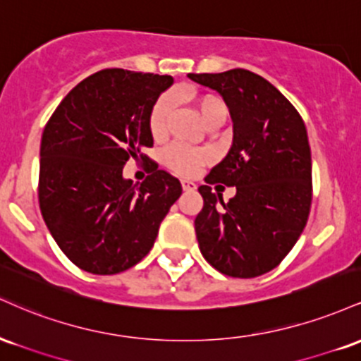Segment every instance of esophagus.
<instances>
[{
	"instance_id": "34e87169",
	"label": "esophagus",
	"mask_w": 361,
	"mask_h": 361,
	"mask_svg": "<svg viewBox=\"0 0 361 361\" xmlns=\"http://www.w3.org/2000/svg\"><path fill=\"white\" fill-rule=\"evenodd\" d=\"M181 186H183L185 192H193V190H197V185L190 180H181Z\"/></svg>"
}]
</instances>
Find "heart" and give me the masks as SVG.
Wrapping results in <instances>:
<instances>
[{
	"instance_id": "1",
	"label": "heart",
	"mask_w": 361,
	"mask_h": 361,
	"mask_svg": "<svg viewBox=\"0 0 361 361\" xmlns=\"http://www.w3.org/2000/svg\"><path fill=\"white\" fill-rule=\"evenodd\" d=\"M176 97L173 93H164L157 98L154 105H152L151 114H149V130H151L152 137L161 139L166 135L168 130V120L175 109ZM195 106H197L198 114L207 127L212 123L226 122L227 118V106L221 98L215 97L212 93L198 94L195 98ZM164 164L175 171L176 175L181 176H193L197 175L198 169L210 161V154L204 149H193L181 146V144H173L164 151L163 156Z\"/></svg>"
}]
</instances>
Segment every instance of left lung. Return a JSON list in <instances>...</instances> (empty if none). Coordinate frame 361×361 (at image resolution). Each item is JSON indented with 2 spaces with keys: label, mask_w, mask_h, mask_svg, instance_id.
Wrapping results in <instances>:
<instances>
[{
  "label": "left lung",
  "mask_w": 361,
  "mask_h": 361,
  "mask_svg": "<svg viewBox=\"0 0 361 361\" xmlns=\"http://www.w3.org/2000/svg\"><path fill=\"white\" fill-rule=\"evenodd\" d=\"M217 91L233 118V146L198 188L202 255L224 275L255 279L279 267L300 238L312 202V161L304 120L271 82L246 69L188 74ZM236 186L225 204L210 184Z\"/></svg>",
  "instance_id": "left-lung-1"
}]
</instances>
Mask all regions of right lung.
Instances as JSON below:
<instances>
[{"instance_id": "1", "label": "right lung", "mask_w": 361, "mask_h": 361, "mask_svg": "<svg viewBox=\"0 0 361 361\" xmlns=\"http://www.w3.org/2000/svg\"><path fill=\"white\" fill-rule=\"evenodd\" d=\"M171 85V76L103 69L74 86L44 128L40 212L81 270L115 275L137 264L180 198V181L154 161L140 187L121 175L128 159L149 160V114Z\"/></svg>"}]
</instances>
